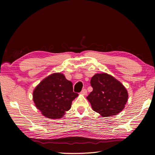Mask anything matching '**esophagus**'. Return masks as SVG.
Instances as JSON below:
<instances>
[{"mask_svg": "<svg viewBox=\"0 0 155 155\" xmlns=\"http://www.w3.org/2000/svg\"><path fill=\"white\" fill-rule=\"evenodd\" d=\"M81 94H83V95H87V91L86 90L85 88H84V89H83V90L81 91Z\"/></svg>", "mask_w": 155, "mask_h": 155, "instance_id": "34e87169", "label": "esophagus"}]
</instances>
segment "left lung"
Wrapping results in <instances>:
<instances>
[{"label":"left lung","mask_w":155,"mask_h":155,"mask_svg":"<svg viewBox=\"0 0 155 155\" xmlns=\"http://www.w3.org/2000/svg\"><path fill=\"white\" fill-rule=\"evenodd\" d=\"M93 91L87 98L93 110L103 117L118 114L125 108L128 92L121 82L107 73L96 74L91 80Z\"/></svg>","instance_id":"left-lung-1"}]
</instances>
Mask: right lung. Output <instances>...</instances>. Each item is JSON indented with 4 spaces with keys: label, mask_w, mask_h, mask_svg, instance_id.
<instances>
[{
    "label": "right lung",
    "mask_w": 155,
    "mask_h": 155,
    "mask_svg": "<svg viewBox=\"0 0 155 155\" xmlns=\"http://www.w3.org/2000/svg\"><path fill=\"white\" fill-rule=\"evenodd\" d=\"M78 96L73 92L72 83L61 73H54L45 78L33 92V100L42 114L51 119L61 118L70 109Z\"/></svg>",
    "instance_id": "right-lung-1"
}]
</instances>
